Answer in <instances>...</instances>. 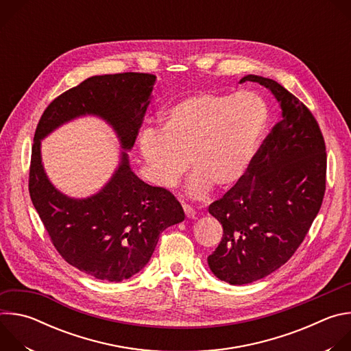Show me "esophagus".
<instances>
[{"label":"esophagus","instance_id":"obj_1","mask_svg":"<svg viewBox=\"0 0 351 351\" xmlns=\"http://www.w3.org/2000/svg\"><path fill=\"white\" fill-rule=\"evenodd\" d=\"M183 211H184V214H186V217H187V218H194V217H195V211H194V208H193V207H190L189 204H183Z\"/></svg>","mask_w":351,"mask_h":351}]
</instances>
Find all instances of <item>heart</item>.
<instances>
[{"instance_id":"heart-1","label":"heart","mask_w":351,"mask_h":351,"mask_svg":"<svg viewBox=\"0 0 351 351\" xmlns=\"http://www.w3.org/2000/svg\"><path fill=\"white\" fill-rule=\"evenodd\" d=\"M264 99L252 91L234 95L202 90L183 97L141 132V157L153 180L173 187L190 168L189 194L206 197L214 186L228 190L248 173L267 123Z\"/></svg>"}]
</instances>
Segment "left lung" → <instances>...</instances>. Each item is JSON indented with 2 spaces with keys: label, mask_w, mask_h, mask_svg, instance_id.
Returning <instances> with one entry per match:
<instances>
[{
  "label": "left lung",
  "mask_w": 351,
  "mask_h": 351,
  "mask_svg": "<svg viewBox=\"0 0 351 351\" xmlns=\"http://www.w3.org/2000/svg\"><path fill=\"white\" fill-rule=\"evenodd\" d=\"M243 82L269 88L282 119L244 179L208 207L223 228L208 265L230 285L252 283L286 264L307 236L326 189L325 140L313 112L272 79L247 75Z\"/></svg>",
  "instance_id": "left-lung-1"
}]
</instances>
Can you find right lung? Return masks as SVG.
<instances>
[{
	"instance_id": "1",
	"label": "right lung",
	"mask_w": 351,
	"mask_h": 351,
	"mask_svg": "<svg viewBox=\"0 0 351 351\" xmlns=\"http://www.w3.org/2000/svg\"><path fill=\"white\" fill-rule=\"evenodd\" d=\"M156 76L125 72L93 76L53 99L34 133L29 169L32 203L60 256L79 271L121 282L152 258L160 233L184 219L175 195L140 180L122 153L104 189L83 199L60 193L45 176L40 140L60 125L93 114L106 119L130 149L143 125Z\"/></svg>"
}]
</instances>
